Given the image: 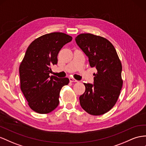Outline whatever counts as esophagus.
I'll list each match as a JSON object with an SVG mask.
<instances>
[{"label": "esophagus", "instance_id": "34e87169", "mask_svg": "<svg viewBox=\"0 0 146 146\" xmlns=\"http://www.w3.org/2000/svg\"><path fill=\"white\" fill-rule=\"evenodd\" d=\"M69 80L70 82H78V81L76 79H74V78H72V77H70L69 78Z\"/></svg>", "mask_w": 146, "mask_h": 146}]
</instances>
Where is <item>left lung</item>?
Here are the masks:
<instances>
[{"label": "left lung", "mask_w": 146, "mask_h": 146, "mask_svg": "<svg viewBox=\"0 0 146 146\" xmlns=\"http://www.w3.org/2000/svg\"><path fill=\"white\" fill-rule=\"evenodd\" d=\"M76 41L88 57L90 66L97 69L94 84H84L85 92L79 98L80 106L90 115H102L119 99L123 85L121 61L113 45L103 37L80 34Z\"/></svg>", "instance_id": "obj_1"}]
</instances>
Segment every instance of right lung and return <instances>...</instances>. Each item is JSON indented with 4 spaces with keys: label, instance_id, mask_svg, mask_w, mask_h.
<instances>
[{
    "label": "right lung",
    "instance_id": "add662e5",
    "mask_svg": "<svg viewBox=\"0 0 146 146\" xmlns=\"http://www.w3.org/2000/svg\"><path fill=\"white\" fill-rule=\"evenodd\" d=\"M72 37L62 33L43 35L31 43L19 65L20 88L30 108L45 114L59 104L62 87L69 82L68 78L50 76L51 66L57 64L58 54Z\"/></svg>",
    "mask_w": 146,
    "mask_h": 146
}]
</instances>
